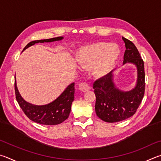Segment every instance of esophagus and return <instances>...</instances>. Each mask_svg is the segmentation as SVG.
Listing matches in <instances>:
<instances>
[{"label":"esophagus","instance_id":"34e87169","mask_svg":"<svg viewBox=\"0 0 161 161\" xmlns=\"http://www.w3.org/2000/svg\"><path fill=\"white\" fill-rule=\"evenodd\" d=\"M79 88H80L81 91L86 92V91L89 90V89H91V87H90V86H89V84L88 83L84 81V82H81L80 84V85H79Z\"/></svg>","mask_w":161,"mask_h":161}]
</instances>
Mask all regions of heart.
<instances>
[{
    "instance_id": "b5f03b06",
    "label": "heart",
    "mask_w": 161,
    "mask_h": 161,
    "mask_svg": "<svg viewBox=\"0 0 161 161\" xmlns=\"http://www.w3.org/2000/svg\"><path fill=\"white\" fill-rule=\"evenodd\" d=\"M120 49L115 44L96 42L81 47L77 53V64L82 69L92 68L94 75L103 77L115 66Z\"/></svg>"
}]
</instances>
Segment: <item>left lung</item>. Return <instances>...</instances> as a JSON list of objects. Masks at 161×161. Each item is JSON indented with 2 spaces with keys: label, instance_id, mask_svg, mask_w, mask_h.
Returning <instances> with one entry per match:
<instances>
[{
  "label": "left lung",
  "instance_id": "8db88e82",
  "mask_svg": "<svg viewBox=\"0 0 161 161\" xmlns=\"http://www.w3.org/2000/svg\"><path fill=\"white\" fill-rule=\"evenodd\" d=\"M122 39L126 46L123 64L131 62L137 67V84L131 91L122 92L114 86L111 72L94 81L96 114L99 119L108 123L124 121L132 116L140 106L145 93L143 60L135 45L126 38Z\"/></svg>",
  "mask_w": 161,
  "mask_h": 161
}]
</instances>
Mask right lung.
<instances>
[{"label":"right lung","instance_id":"add662e5","mask_svg":"<svg viewBox=\"0 0 161 161\" xmlns=\"http://www.w3.org/2000/svg\"><path fill=\"white\" fill-rule=\"evenodd\" d=\"M62 37H57L50 39L33 40L27 45L23 50L38 42H50L60 40ZM15 98L24 114L36 123L44 125H57L65 121L69 115L71 106L75 99V83L73 82L68 86L58 98L48 104L42 106L33 105L25 102L18 90L15 80Z\"/></svg>","mask_w":161,"mask_h":161}]
</instances>
